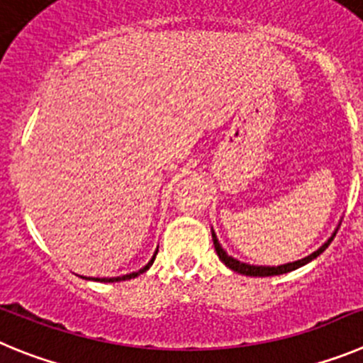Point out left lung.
Here are the masks:
<instances>
[{
  "mask_svg": "<svg viewBox=\"0 0 363 363\" xmlns=\"http://www.w3.org/2000/svg\"><path fill=\"white\" fill-rule=\"evenodd\" d=\"M335 230L333 231L331 237L325 240L322 246L318 247L316 251H313L311 255H308V257H303V259L300 260H295V262H287V264H280V266H253V264H246V262H240V260L233 259L231 255H228L226 251L222 250L220 242H218L217 235H215L213 228H211V238H213V246H215V251H217L218 259H220L222 264H226V267H230V269L237 271V273H240V275H246V277H273V275H284V273H289V271H295L298 269V267L306 266L308 262H311V260H315L316 257H318L320 253H324L325 247L331 244V240L335 238L336 235Z\"/></svg>",
  "mask_w": 363,
  "mask_h": 363,
  "instance_id": "left-lung-1",
  "label": "left lung"
}]
</instances>
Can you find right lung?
Wrapping results in <instances>:
<instances>
[{
    "instance_id": "add662e5",
    "label": "right lung",
    "mask_w": 363,
    "mask_h": 363,
    "mask_svg": "<svg viewBox=\"0 0 363 363\" xmlns=\"http://www.w3.org/2000/svg\"><path fill=\"white\" fill-rule=\"evenodd\" d=\"M157 251H159V247H157V250H155V253H153V257H152V259H150V262L146 264L145 267H141V269H139V271H133V273H128V275H123V277H112V279H86V280H96V282H121V280L135 279V277H139V275H141V273H145V271L150 269V266H152L153 260H155V255H157ZM83 279H84V277H83Z\"/></svg>"
}]
</instances>
